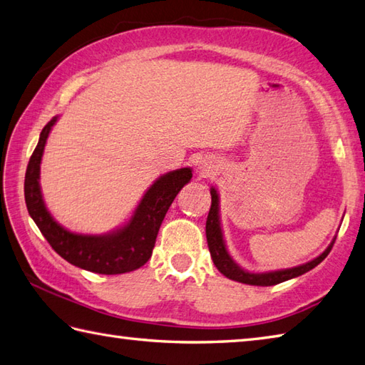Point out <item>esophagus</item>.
Returning a JSON list of instances; mask_svg holds the SVG:
<instances>
[{
	"instance_id": "esophagus-1",
	"label": "esophagus",
	"mask_w": 365,
	"mask_h": 365,
	"mask_svg": "<svg viewBox=\"0 0 365 365\" xmlns=\"http://www.w3.org/2000/svg\"><path fill=\"white\" fill-rule=\"evenodd\" d=\"M200 172H202L203 176H210L215 172V167L211 165V162H202V165H200Z\"/></svg>"
}]
</instances>
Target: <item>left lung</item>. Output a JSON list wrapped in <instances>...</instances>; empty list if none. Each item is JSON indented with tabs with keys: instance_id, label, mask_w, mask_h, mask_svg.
<instances>
[{
	"instance_id": "left-lung-1",
	"label": "left lung",
	"mask_w": 365,
	"mask_h": 365,
	"mask_svg": "<svg viewBox=\"0 0 365 365\" xmlns=\"http://www.w3.org/2000/svg\"><path fill=\"white\" fill-rule=\"evenodd\" d=\"M206 240H207V247H210V254L215 267H217L225 277L241 282V284H247V285L271 287V285L280 284V282L299 277L307 271L314 269L315 266H318L326 257H328L334 245V241H336V237H334L332 242L329 244V247L326 249L322 255H318L317 258H314L312 262L306 264L289 267V269L271 271V272H257V274L249 272L242 269L241 266H237L233 262V258L228 254V250L225 247L224 235H222V228H220L219 193L214 187H211V210H210V214H207V220H206Z\"/></svg>"
}]
</instances>
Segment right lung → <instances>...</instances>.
<instances>
[{
	"instance_id": "right-lung-1",
	"label": "right lung",
	"mask_w": 365,
	"mask_h": 365,
	"mask_svg": "<svg viewBox=\"0 0 365 365\" xmlns=\"http://www.w3.org/2000/svg\"><path fill=\"white\" fill-rule=\"evenodd\" d=\"M56 121L58 116H53L42 129L39 143L26 167L25 202L29 215L56 254L73 266L107 276L138 269L151 258L162 220L178 192L190 181L192 170H173L155 180L140 200L130 220L115 232L107 235L72 233L51 217L39 184L43 148Z\"/></svg>"
}]
</instances>
